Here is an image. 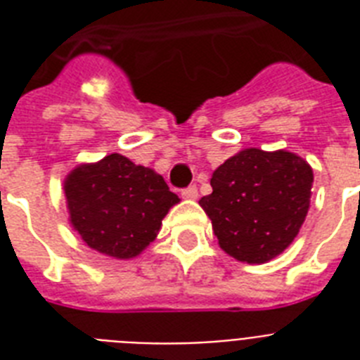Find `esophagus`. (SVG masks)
Segmentation results:
<instances>
[{
  "label": "esophagus",
  "instance_id": "34e87169",
  "mask_svg": "<svg viewBox=\"0 0 360 360\" xmlns=\"http://www.w3.org/2000/svg\"><path fill=\"white\" fill-rule=\"evenodd\" d=\"M181 196L185 198V200H196V198H198V188L194 185L186 186V188H183V191H181Z\"/></svg>",
  "mask_w": 360,
  "mask_h": 360
}]
</instances>
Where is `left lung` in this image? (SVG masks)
I'll use <instances>...</instances> for the list:
<instances>
[{"label":"left lung","mask_w":360,"mask_h":360,"mask_svg":"<svg viewBox=\"0 0 360 360\" xmlns=\"http://www.w3.org/2000/svg\"><path fill=\"white\" fill-rule=\"evenodd\" d=\"M310 164L295 153L243 149L213 172L200 200L220 248L245 263H267L288 248L307 219Z\"/></svg>","instance_id":"obj_1"}]
</instances>
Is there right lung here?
Returning a JSON list of instances; mask_svg holds the SVG:
<instances>
[{
  "mask_svg": "<svg viewBox=\"0 0 360 360\" xmlns=\"http://www.w3.org/2000/svg\"><path fill=\"white\" fill-rule=\"evenodd\" d=\"M72 228L89 248L130 259L157 237L162 219L179 203L162 175L112 153L76 166L65 179Z\"/></svg>",
  "mask_w": 360,
  "mask_h": 360,
  "instance_id": "1",
  "label": "right lung"
}]
</instances>
